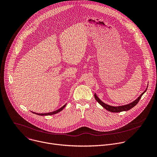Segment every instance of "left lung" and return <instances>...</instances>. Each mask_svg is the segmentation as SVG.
I'll use <instances>...</instances> for the list:
<instances>
[{"label":"left lung","instance_id":"obj_1","mask_svg":"<svg viewBox=\"0 0 157 157\" xmlns=\"http://www.w3.org/2000/svg\"><path fill=\"white\" fill-rule=\"evenodd\" d=\"M147 87H147L146 89L144 90V92H142L140 96L137 98L134 101H133L132 102L129 103V104H127V105H121V106H117V107H114V106H111V105H108V104H106L104 102H103L96 95V94L95 93L94 94V97H95V100L98 101V103L99 104H100V105L105 109H106L107 110L109 111V112H113V113H118V112H123V111H128L130 109H131L132 108H133L135 105H136V104L139 102V100L140 99L142 95L146 92L147 89Z\"/></svg>","mask_w":157,"mask_h":157}]
</instances>
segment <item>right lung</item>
<instances>
[{"mask_svg": "<svg viewBox=\"0 0 157 157\" xmlns=\"http://www.w3.org/2000/svg\"><path fill=\"white\" fill-rule=\"evenodd\" d=\"M66 105H67V103L66 104H65V105L63 106V107H62L60 109H58L57 110H56V111H54V112H50V113H35V112H33V113H34V114H36V115H40V116H46V115H54V114H57V113H58L59 112H61L62 110H63V109L66 107Z\"/></svg>", "mask_w": 157, "mask_h": 157, "instance_id": "add662e5", "label": "right lung"}]
</instances>
